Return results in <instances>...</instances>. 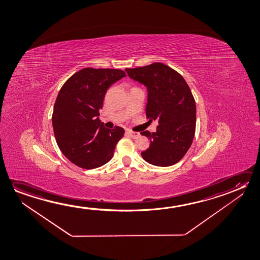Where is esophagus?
I'll use <instances>...</instances> for the list:
<instances>
[{"mask_svg":"<svg viewBox=\"0 0 260 260\" xmlns=\"http://www.w3.org/2000/svg\"><path fill=\"white\" fill-rule=\"evenodd\" d=\"M126 134H127L128 136H131L132 138H137V137H139V136H140L139 133L133 132V131H130V130H127Z\"/></svg>","mask_w":260,"mask_h":260,"instance_id":"1","label":"esophagus"}]
</instances>
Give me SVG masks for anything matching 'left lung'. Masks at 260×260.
<instances>
[{
  "instance_id": "1",
  "label": "left lung",
  "mask_w": 260,
  "mask_h": 260,
  "mask_svg": "<svg viewBox=\"0 0 260 260\" xmlns=\"http://www.w3.org/2000/svg\"><path fill=\"white\" fill-rule=\"evenodd\" d=\"M125 71L146 87V116L158 120L156 132L141 133L150 140L142 157L156 166L175 165L188 152L195 134L196 105L190 87L177 71L160 62Z\"/></svg>"
}]
</instances>
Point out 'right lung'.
Masks as SVG:
<instances>
[{"label": "right lung", "mask_w": 260, "mask_h": 260, "mask_svg": "<svg viewBox=\"0 0 260 260\" xmlns=\"http://www.w3.org/2000/svg\"><path fill=\"white\" fill-rule=\"evenodd\" d=\"M125 77L124 71L86 68L72 75L58 92L54 105V136L62 153L83 169H95L110 161L120 126L107 129L99 120L107 90Z\"/></svg>", "instance_id": "obj_1"}]
</instances>
